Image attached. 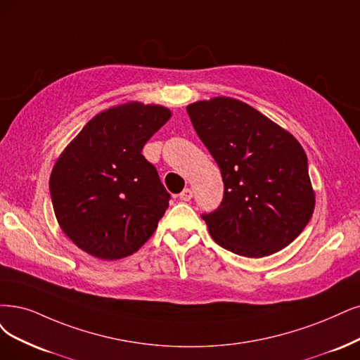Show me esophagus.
<instances>
[{
	"instance_id": "34e87169",
	"label": "esophagus",
	"mask_w": 360,
	"mask_h": 360,
	"mask_svg": "<svg viewBox=\"0 0 360 360\" xmlns=\"http://www.w3.org/2000/svg\"><path fill=\"white\" fill-rule=\"evenodd\" d=\"M179 198L182 202H190L193 198V191L190 188H185L181 194H179Z\"/></svg>"
}]
</instances>
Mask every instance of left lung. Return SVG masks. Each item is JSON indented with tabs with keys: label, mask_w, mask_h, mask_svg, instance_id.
I'll return each mask as SVG.
<instances>
[{
	"label": "left lung",
	"mask_w": 360,
	"mask_h": 360,
	"mask_svg": "<svg viewBox=\"0 0 360 360\" xmlns=\"http://www.w3.org/2000/svg\"><path fill=\"white\" fill-rule=\"evenodd\" d=\"M187 112L224 181L221 206L202 215L212 238L248 258L273 255L294 242L316 203L301 143L234 98L197 101Z\"/></svg>",
	"instance_id": "8db88e82"
}]
</instances>
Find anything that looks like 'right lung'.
<instances>
[{
	"mask_svg": "<svg viewBox=\"0 0 360 360\" xmlns=\"http://www.w3.org/2000/svg\"><path fill=\"white\" fill-rule=\"evenodd\" d=\"M170 117L162 105L112 106L93 117L56 160L50 175L56 219L89 255L124 258L154 234L170 194L141 153Z\"/></svg>",
	"mask_w": 360,
	"mask_h": 360,
	"instance_id": "right-lung-1",
	"label": "right lung"
}]
</instances>
